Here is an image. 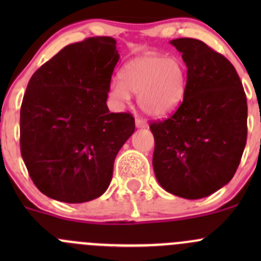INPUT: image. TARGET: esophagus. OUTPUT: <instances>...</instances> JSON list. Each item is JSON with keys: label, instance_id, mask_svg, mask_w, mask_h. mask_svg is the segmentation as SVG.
Segmentation results:
<instances>
[{"label": "esophagus", "instance_id": "34e87169", "mask_svg": "<svg viewBox=\"0 0 261 261\" xmlns=\"http://www.w3.org/2000/svg\"><path fill=\"white\" fill-rule=\"evenodd\" d=\"M135 125H136V127L138 128H146L147 127V122L145 120H143V118H140V117H138L135 120Z\"/></svg>", "mask_w": 261, "mask_h": 261}]
</instances>
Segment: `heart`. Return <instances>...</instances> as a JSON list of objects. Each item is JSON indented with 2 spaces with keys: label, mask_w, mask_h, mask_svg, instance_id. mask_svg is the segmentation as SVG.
<instances>
[{
  "label": "heart",
  "mask_w": 261,
  "mask_h": 261,
  "mask_svg": "<svg viewBox=\"0 0 261 261\" xmlns=\"http://www.w3.org/2000/svg\"><path fill=\"white\" fill-rule=\"evenodd\" d=\"M187 86L186 65L177 57L144 54L128 60L120 70V82L110 84V96L127 103L138 94V103L150 116H164L179 106Z\"/></svg>",
  "instance_id": "heart-1"
}]
</instances>
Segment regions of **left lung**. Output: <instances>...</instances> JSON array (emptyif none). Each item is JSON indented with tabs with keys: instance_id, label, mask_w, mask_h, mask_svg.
<instances>
[{
	"instance_id": "obj_1",
	"label": "left lung",
	"mask_w": 261,
	"mask_h": 261,
	"mask_svg": "<svg viewBox=\"0 0 261 261\" xmlns=\"http://www.w3.org/2000/svg\"><path fill=\"white\" fill-rule=\"evenodd\" d=\"M187 65L184 98L169 118L150 125L160 186L187 199L215 193L232 179L246 145V96L233 65L203 41H169Z\"/></svg>"
}]
</instances>
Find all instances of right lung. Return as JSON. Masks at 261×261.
Instances as JSON below:
<instances>
[{
  "mask_svg": "<svg viewBox=\"0 0 261 261\" xmlns=\"http://www.w3.org/2000/svg\"><path fill=\"white\" fill-rule=\"evenodd\" d=\"M118 59L114 38H89L63 48L29 81L21 155L50 198L83 203L111 183L116 155L135 131L133 116L111 114L106 103Z\"/></svg>",
  "mask_w": 261,
  "mask_h": 261,
  "instance_id": "add662e5",
  "label": "right lung"
}]
</instances>
